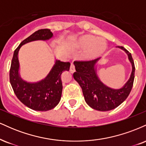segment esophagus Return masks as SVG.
Returning a JSON list of instances; mask_svg holds the SVG:
<instances>
[{
  "label": "esophagus",
  "mask_w": 146,
  "mask_h": 146,
  "mask_svg": "<svg viewBox=\"0 0 146 146\" xmlns=\"http://www.w3.org/2000/svg\"><path fill=\"white\" fill-rule=\"evenodd\" d=\"M75 71V69L74 64L72 62L71 63V68H70V72H71V73H73Z\"/></svg>",
  "instance_id": "34e87169"
}]
</instances>
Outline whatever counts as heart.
Returning <instances> with one entry per match:
<instances>
[{
    "label": "heart",
    "mask_w": 146,
    "mask_h": 146,
    "mask_svg": "<svg viewBox=\"0 0 146 146\" xmlns=\"http://www.w3.org/2000/svg\"><path fill=\"white\" fill-rule=\"evenodd\" d=\"M73 45L79 48H84L82 57L86 60H93L103 54L107 48V43L104 38L90 34L78 37Z\"/></svg>",
    "instance_id": "heart-1"
}]
</instances>
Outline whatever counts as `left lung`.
Instances as JSON below:
<instances>
[{
  "label": "left lung",
  "mask_w": 146,
  "mask_h": 146,
  "mask_svg": "<svg viewBox=\"0 0 146 146\" xmlns=\"http://www.w3.org/2000/svg\"><path fill=\"white\" fill-rule=\"evenodd\" d=\"M128 56L132 71L128 80L119 88L106 86L100 80L97 68L101 58L88 62H76L73 78L81 86L85 102L90 108L99 111H108L117 108L126 100L133 86L135 67L131 53L123 46H117Z\"/></svg>",
  "instance_id": "obj_1"
}]
</instances>
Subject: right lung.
I'll use <instances>...</instances> for the list:
<instances>
[{
    "label": "right lung",
    "instance_id": "right-lung-1",
    "mask_svg": "<svg viewBox=\"0 0 146 146\" xmlns=\"http://www.w3.org/2000/svg\"><path fill=\"white\" fill-rule=\"evenodd\" d=\"M51 30L40 29L24 40L14 51L9 71V80L14 93L23 104L37 111H47L59 104L62 91L61 75L68 71L71 63L55 60L53 66L44 79L38 82H27L21 78L18 53L23 45L31 42L51 40Z\"/></svg>",
    "mask_w": 146,
    "mask_h": 146
}]
</instances>
